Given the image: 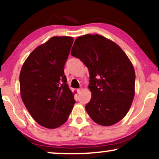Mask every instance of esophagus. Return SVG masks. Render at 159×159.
<instances>
[{
  "label": "esophagus",
  "instance_id": "34e87169",
  "mask_svg": "<svg viewBox=\"0 0 159 159\" xmlns=\"http://www.w3.org/2000/svg\"><path fill=\"white\" fill-rule=\"evenodd\" d=\"M82 88H80V89H77V93H81V92H82Z\"/></svg>",
  "mask_w": 159,
  "mask_h": 159
}]
</instances>
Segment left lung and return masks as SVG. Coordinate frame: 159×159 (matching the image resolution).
I'll return each instance as SVG.
<instances>
[{
  "label": "left lung",
  "instance_id": "left-lung-1",
  "mask_svg": "<svg viewBox=\"0 0 159 159\" xmlns=\"http://www.w3.org/2000/svg\"><path fill=\"white\" fill-rule=\"evenodd\" d=\"M90 73L92 96L85 109L101 126H111L129 111L135 90V72L129 58L114 41L97 34L80 36L71 48Z\"/></svg>",
  "mask_w": 159,
  "mask_h": 159
}]
</instances>
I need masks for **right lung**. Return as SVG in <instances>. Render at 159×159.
<instances>
[{"instance_id": "1", "label": "right lung", "mask_w": 159, "mask_h": 159, "mask_svg": "<svg viewBox=\"0 0 159 159\" xmlns=\"http://www.w3.org/2000/svg\"><path fill=\"white\" fill-rule=\"evenodd\" d=\"M74 39L55 36L36 48L19 75L20 94L34 121L48 129L66 122L75 103L64 67Z\"/></svg>"}]
</instances>
